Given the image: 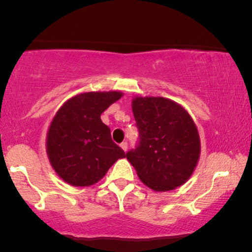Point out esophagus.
<instances>
[{
	"mask_svg": "<svg viewBox=\"0 0 252 252\" xmlns=\"http://www.w3.org/2000/svg\"><path fill=\"white\" fill-rule=\"evenodd\" d=\"M121 148H122L124 152H126V149H128V142H122V143H121Z\"/></svg>",
	"mask_w": 252,
	"mask_h": 252,
	"instance_id": "esophagus-1",
	"label": "esophagus"
}]
</instances>
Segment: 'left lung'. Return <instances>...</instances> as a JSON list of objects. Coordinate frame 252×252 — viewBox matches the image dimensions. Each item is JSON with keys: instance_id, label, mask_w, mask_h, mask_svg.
Wrapping results in <instances>:
<instances>
[{"instance_id": "obj_1", "label": "left lung", "mask_w": 252, "mask_h": 252, "mask_svg": "<svg viewBox=\"0 0 252 252\" xmlns=\"http://www.w3.org/2000/svg\"><path fill=\"white\" fill-rule=\"evenodd\" d=\"M132 112L138 141L126 158L140 180L156 192L181 186L192 175L200 155L192 117L178 103L163 97H136Z\"/></svg>"}]
</instances>
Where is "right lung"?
Here are the masks:
<instances>
[{
	"label": "right lung",
	"instance_id": "1",
	"mask_svg": "<svg viewBox=\"0 0 252 252\" xmlns=\"http://www.w3.org/2000/svg\"><path fill=\"white\" fill-rule=\"evenodd\" d=\"M122 97L117 91L86 92L58 110L47 134V155L57 174L72 186H90L105 175L124 150L112 141L100 115Z\"/></svg>",
	"mask_w": 252,
	"mask_h": 252
}]
</instances>
